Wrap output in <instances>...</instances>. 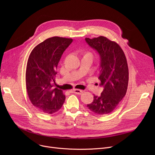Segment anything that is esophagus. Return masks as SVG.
Masks as SVG:
<instances>
[{"label": "esophagus", "mask_w": 155, "mask_h": 155, "mask_svg": "<svg viewBox=\"0 0 155 155\" xmlns=\"http://www.w3.org/2000/svg\"><path fill=\"white\" fill-rule=\"evenodd\" d=\"M71 92L78 94V95H81L83 93V91L80 90V89H73V90L71 91Z\"/></svg>", "instance_id": "esophagus-1"}]
</instances>
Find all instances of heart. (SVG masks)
<instances>
[{"label": "heart", "instance_id": "obj_1", "mask_svg": "<svg viewBox=\"0 0 155 155\" xmlns=\"http://www.w3.org/2000/svg\"><path fill=\"white\" fill-rule=\"evenodd\" d=\"M85 54H91V55H92V54H91L90 52H87V53H86Z\"/></svg>", "mask_w": 155, "mask_h": 155}]
</instances>
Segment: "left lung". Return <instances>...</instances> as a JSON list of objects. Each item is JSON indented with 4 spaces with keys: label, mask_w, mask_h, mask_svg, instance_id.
Returning <instances> with one entry per match:
<instances>
[{
    "label": "left lung",
    "mask_w": 155,
    "mask_h": 155,
    "mask_svg": "<svg viewBox=\"0 0 155 155\" xmlns=\"http://www.w3.org/2000/svg\"><path fill=\"white\" fill-rule=\"evenodd\" d=\"M88 45L101 57L100 85L104 87L101 96L94 95L87 107L98 115L112 112L125 96L128 85L129 70L125 54L115 41L102 36L86 38Z\"/></svg>",
    "instance_id": "8db88e82"
}]
</instances>
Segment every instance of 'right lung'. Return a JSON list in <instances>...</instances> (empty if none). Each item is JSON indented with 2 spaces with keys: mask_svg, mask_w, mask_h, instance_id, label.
Instances as JSON below:
<instances>
[{
  "mask_svg": "<svg viewBox=\"0 0 155 155\" xmlns=\"http://www.w3.org/2000/svg\"><path fill=\"white\" fill-rule=\"evenodd\" d=\"M71 38L54 36L48 38L34 48L30 53L26 71V84L29 99L39 111L53 114L64 102L63 91L53 88L57 67Z\"/></svg>",
  "mask_w": 155,
  "mask_h": 155,
  "instance_id": "add662e5",
  "label": "right lung"
}]
</instances>
